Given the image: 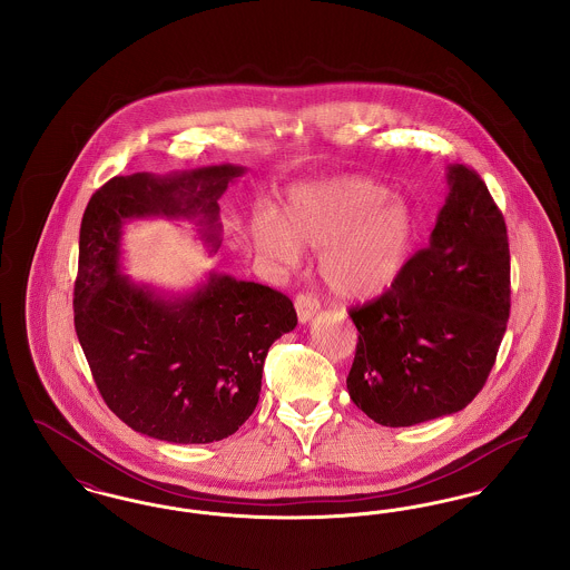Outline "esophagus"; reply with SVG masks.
Wrapping results in <instances>:
<instances>
[{
	"label": "esophagus",
	"instance_id": "esophagus-1",
	"mask_svg": "<svg viewBox=\"0 0 570 570\" xmlns=\"http://www.w3.org/2000/svg\"><path fill=\"white\" fill-rule=\"evenodd\" d=\"M295 307H297L298 323H307L321 309V303H318V298L314 297V295L301 293L295 298Z\"/></svg>",
	"mask_w": 570,
	"mask_h": 570
}]
</instances>
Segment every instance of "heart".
I'll list each match as a JSON object with an SVG mask.
<instances>
[{"label":"heart","instance_id":"obj_1","mask_svg":"<svg viewBox=\"0 0 570 570\" xmlns=\"http://www.w3.org/2000/svg\"><path fill=\"white\" fill-rule=\"evenodd\" d=\"M412 209L361 177H340L291 194L282 217L254 228L261 249L297 263L298 247H321L318 269L342 301H367L389 291L404 272L414 242Z\"/></svg>","mask_w":570,"mask_h":570}]
</instances>
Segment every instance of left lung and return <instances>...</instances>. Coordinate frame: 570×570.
<instances>
[{
	"label": "left lung",
	"instance_id": "left-lung-1",
	"mask_svg": "<svg viewBox=\"0 0 570 570\" xmlns=\"http://www.w3.org/2000/svg\"><path fill=\"white\" fill-rule=\"evenodd\" d=\"M430 245L379 298L351 307L358 342L346 379L356 407L410 428L468 406L495 363L511 312L502 212L476 170L453 164Z\"/></svg>",
	"mask_w": 570,
	"mask_h": 570
}]
</instances>
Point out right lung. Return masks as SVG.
<instances>
[{
  "label": "right lung",
  "mask_w": 570,
  "mask_h": 570,
  "mask_svg": "<svg viewBox=\"0 0 570 570\" xmlns=\"http://www.w3.org/2000/svg\"><path fill=\"white\" fill-rule=\"evenodd\" d=\"M244 170L112 177L82 214L75 328L102 400L135 432L175 444L235 434L258 404L273 342L297 326L293 301L256 282L209 273L166 298L119 273L121 226L135 217L198 219L217 249V198Z\"/></svg>",
  "instance_id": "right-lung-1"
}]
</instances>
